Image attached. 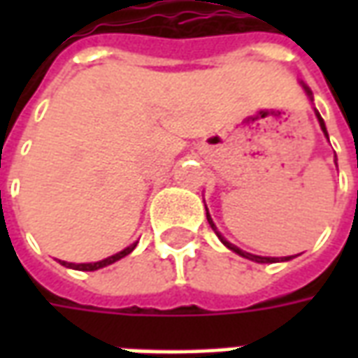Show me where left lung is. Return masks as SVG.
I'll return each instance as SVG.
<instances>
[{
  "instance_id": "8db88e82",
  "label": "left lung",
  "mask_w": 358,
  "mask_h": 358,
  "mask_svg": "<svg viewBox=\"0 0 358 358\" xmlns=\"http://www.w3.org/2000/svg\"><path fill=\"white\" fill-rule=\"evenodd\" d=\"M305 90H307V94H308V95H313V94H310V90H308L307 86H305ZM316 117H318V122H320V128H322V130H324V134L328 136V132H326V126H324L322 117H320L318 113H316ZM207 220H209L210 228H213V230L217 232V236H218V238H220V241H222V243H224V245H226V248H228V249H232L234 253H238V255L245 257V259H251V261H257V263H276V261H278V259H274V257H259V255H251V253H245V251H241V249H238V248H236V245H232L230 241H226L224 238H222V236L218 234L217 226H215V222H213V218H210L209 213H207ZM289 259H292V257H284L282 261H289Z\"/></svg>"
}]
</instances>
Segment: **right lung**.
Instances as JSON below:
<instances>
[{
	"mask_svg": "<svg viewBox=\"0 0 358 358\" xmlns=\"http://www.w3.org/2000/svg\"><path fill=\"white\" fill-rule=\"evenodd\" d=\"M134 248H136V243L134 245H130V248H126L122 249L120 253H117V255H113V257H107V259H103V261H99V263H84V264H74V263H63L61 264H65V266H71V268L74 270H86V272H90V270H97V268H103V266H107V264H113V263H117L118 259H122V257L126 255H130L134 251Z\"/></svg>",
	"mask_w": 358,
	"mask_h": 358,
	"instance_id": "right-lung-1",
	"label": "right lung"
}]
</instances>
